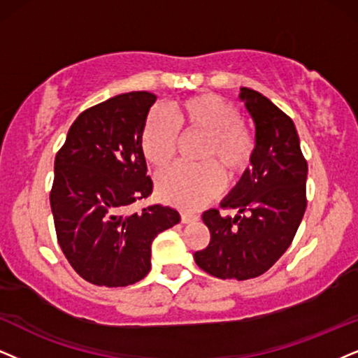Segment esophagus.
I'll return each instance as SVG.
<instances>
[{
    "label": "esophagus",
    "instance_id": "1",
    "mask_svg": "<svg viewBox=\"0 0 358 358\" xmlns=\"http://www.w3.org/2000/svg\"><path fill=\"white\" fill-rule=\"evenodd\" d=\"M193 221H198V216L193 215V213H182V223H193Z\"/></svg>",
    "mask_w": 358,
    "mask_h": 358
}]
</instances>
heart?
<instances>
[{"mask_svg":"<svg viewBox=\"0 0 358 358\" xmlns=\"http://www.w3.org/2000/svg\"><path fill=\"white\" fill-rule=\"evenodd\" d=\"M178 130L205 135L200 166L175 165L158 176L157 192L170 205L198 210L218 196L226 183L241 180L256 150L255 135L241 122L233 103L215 94H201L175 102L170 115L153 110L142 132V152L148 165L162 170L173 160Z\"/></svg>","mask_w":358,"mask_h":358,"instance_id":"1","label":"heart"}]
</instances>
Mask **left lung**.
<instances>
[{
	"instance_id": "obj_1",
	"label": "left lung",
	"mask_w": 358,
	"mask_h": 358,
	"mask_svg": "<svg viewBox=\"0 0 358 358\" xmlns=\"http://www.w3.org/2000/svg\"><path fill=\"white\" fill-rule=\"evenodd\" d=\"M239 101L255 122V157L220 203L236 215L203 213L211 239L194 261L215 278L246 280L264 274L291 246L307 206V162L296 125L280 108L248 87Z\"/></svg>"
}]
</instances>
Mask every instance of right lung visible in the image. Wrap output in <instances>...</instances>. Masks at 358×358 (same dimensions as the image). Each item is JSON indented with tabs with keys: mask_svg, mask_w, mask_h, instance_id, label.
<instances>
[{
	"mask_svg": "<svg viewBox=\"0 0 358 358\" xmlns=\"http://www.w3.org/2000/svg\"><path fill=\"white\" fill-rule=\"evenodd\" d=\"M157 96L119 94L76 119L54 160L51 210L59 246L80 278L125 287L150 273L152 243L180 223L170 206L127 213L152 194L142 132Z\"/></svg>",
	"mask_w": 358,
	"mask_h": 358,
	"instance_id": "obj_1",
	"label": "right lung"
}]
</instances>
